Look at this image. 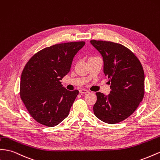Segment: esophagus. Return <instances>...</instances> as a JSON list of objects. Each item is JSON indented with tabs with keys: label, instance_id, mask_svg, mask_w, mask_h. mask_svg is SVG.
<instances>
[{
	"label": "esophagus",
	"instance_id": "1",
	"mask_svg": "<svg viewBox=\"0 0 160 160\" xmlns=\"http://www.w3.org/2000/svg\"><path fill=\"white\" fill-rule=\"evenodd\" d=\"M89 92L88 90L85 89H79V93H89Z\"/></svg>",
	"mask_w": 160,
	"mask_h": 160
}]
</instances>
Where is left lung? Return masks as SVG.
Wrapping results in <instances>:
<instances>
[{
	"instance_id": "8db88e82",
	"label": "left lung",
	"mask_w": 160,
	"mask_h": 160,
	"mask_svg": "<svg viewBox=\"0 0 160 160\" xmlns=\"http://www.w3.org/2000/svg\"><path fill=\"white\" fill-rule=\"evenodd\" d=\"M103 60V72L109 79L108 96L97 92L93 107L102 121L116 124L129 117L143 100L145 75L139 60L127 47L117 43L91 40Z\"/></svg>"
}]
</instances>
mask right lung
Segmentation results:
<instances>
[{
  "mask_svg": "<svg viewBox=\"0 0 160 160\" xmlns=\"http://www.w3.org/2000/svg\"><path fill=\"white\" fill-rule=\"evenodd\" d=\"M85 42L55 44L38 52L21 73L20 97L32 117L52 127L66 118L78 90L68 91L61 84L69 72L73 58Z\"/></svg>",
  "mask_w": 160,
  "mask_h": 160,
  "instance_id": "add662e5",
  "label": "right lung"
}]
</instances>
